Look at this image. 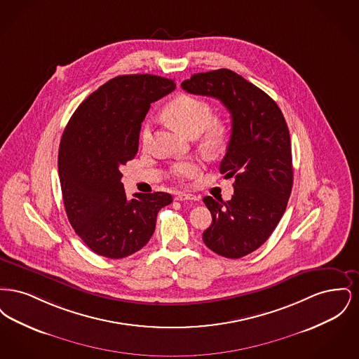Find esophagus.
Segmentation results:
<instances>
[{
	"label": "esophagus",
	"instance_id": "34e87169",
	"mask_svg": "<svg viewBox=\"0 0 359 359\" xmlns=\"http://www.w3.org/2000/svg\"><path fill=\"white\" fill-rule=\"evenodd\" d=\"M176 201H192V202H195V201H198L199 198L198 196H195V195H192V194H186V192H179L177 195H176V198H175Z\"/></svg>",
	"mask_w": 359,
	"mask_h": 359
}]
</instances>
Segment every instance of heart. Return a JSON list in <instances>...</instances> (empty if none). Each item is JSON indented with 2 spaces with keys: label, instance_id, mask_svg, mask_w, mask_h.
<instances>
[{
  "label": "heart",
  "instance_id": "1",
  "mask_svg": "<svg viewBox=\"0 0 359 359\" xmlns=\"http://www.w3.org/2000/svg\"><path fill=\"white\" fill-rule=\"evenodd\" d=\"M164 114L172 123L188 136H198L203 132V142L208 148L221 145L224 138V128L214 118L212 107L203 100L182 94L176 97L164 110ZM152 140V123L147 122L141 130L142 145H149ZM201 172V163L194 158L176 161L171 167V175L177 180H187L195 177Z\"/></svg>",
  "mask_w": 359,
  "mask_h": 359
}]
</instances>
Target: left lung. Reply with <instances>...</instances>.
Instances as JSON below:
<instances>
[{
  "mask_svg": "<svg viewBox=\"0 0 359 359\" xmlns=\"http://www.w3.org/2000/svg\"><path fill=\"white\" fill-rule=\"evenodd\" d=\"M182 88L219 100L231 114L219 171L234 177V194L227 202L203 198L212 217L203 242L219 256L241 258L271 237L285 212L293 183L287 122L266 93L231 69L194 74Z\"/></svg>",
  "mask_w": 359,
  "mask_h": 359,
  "instance_id": "8db88e82",
  "label": "left lung"
}]
</instances>
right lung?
Listing matches in <instances>:
<instances>
[{"instance_id": "right-lung-1", "label": "right lung", "mask_w": 359, "mask_h": 359, "mask_svg": "<svg viewBox=\"0 0 359 359\" xmlns=\"http://www.w3.org/2000/svg\"><path fill=\"white\" fill-rule=\"evenodd\" d=\"M172 79L151 74L110 79L78 106L63 132L57 170L71 226L100 256L118 259L154 236L167 192L136 194L129 201L120 168L138 151L141 122L151 103L175 90Z\"/></svg>"}]
</instances>
